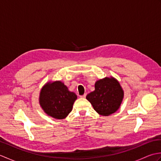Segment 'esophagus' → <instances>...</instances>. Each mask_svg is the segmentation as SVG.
I'll list each match as a JSON object with an SVG mask.
<instances>
[{"label":"esophagus","instance_id":"34e87169","mask_svg":"<svg viewBox=\"0 0 161 161\" xmlns=\"http://www.w3.org/2000/svg\"><path fill=\"white\" fill-rule=\"evenodd\" d=\"M86 94H84V95H80V97H81V98H84V97H86Z\"/></svg>","mask_w":161,"mask_h":161}]
</instances>
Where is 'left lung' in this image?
Listing matches in <instances>:
<instances>
[{
  "label": "left lung",
  "instance_id": "8db88e82",
  "mask_svg": "<svg viewBox=\"0 0 161 161\" xmlns=\"http://www.w3.org/2000/svg\"><path fill=\"white\" fill-rule=\"evenodd\" d=\"M124 92L115 79L105 77L95 84V91L86 95L95 111L101 115L108 116L119 108Z\"/></svg>",
  "mask_w": 161,
  "mask_h": 161
}]
</instances>
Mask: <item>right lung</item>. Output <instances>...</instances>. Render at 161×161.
I'll return each instance as SVG.
<instances>
[{
	"instance_id": "add662e5",
	"label": "right lung",
	"mask_w": 161,
	"mask_h": 161,
	"mask_svg": "<svg viewBox=\"0 0 161 161\" xmlns=\"http://www.w3.org/2000/svg\"><path fill=\"white\" fill-rule=\"evenodd\" d=\"M77 95L61 81L46 84L41 91L39 102L43 111L56 119H64L73 108Z\"/></svg>"
}]
</instances>
